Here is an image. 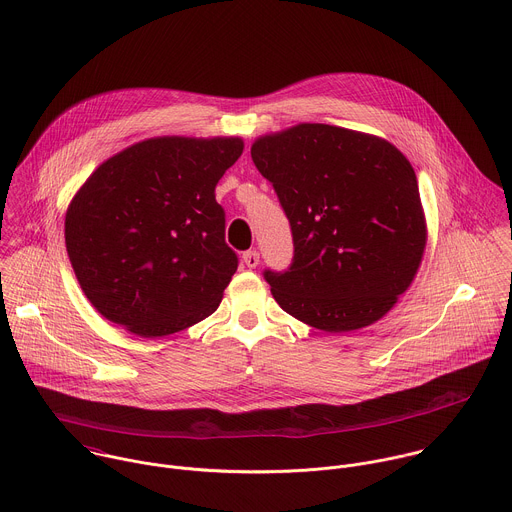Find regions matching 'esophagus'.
<instances>
[{"label": "esophagus", "mask_w": 512, "mask_h": 512, "mask_svg": "<svg viewBox=\"0 0 512 512\" xmlns=\"http://www.w3.org/2000/svg\"><path fill=\"white\" fill-rule=\"evenodd\" d=\"M243 263L249 267V269H255L259 265V253L257 251H247L243 253Z\"/></svg>", "instance_id": "1"}]
</instances>
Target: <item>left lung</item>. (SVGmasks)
<instances>
[{"instance_id":"obj_1","label":"left lung","mask_w":512,"mask_h":512,"mask_svg":"<svg viewBox=\"0 0 512 512\" xmlns=\"http://www.w3.org/2000/svg\"><path fill=\"white\" fill-rule=\"evenodd\" d=\"M291 223L293 263L265 271L275 301L325 333L373 325L421 265L427 221L417 175L387 139L299 123L251 145Z\"/></svg>"}]
</instances>
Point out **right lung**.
Wrapping results in <instances>:
<instances>
[{
    "instance_id": "right-lung-1",
    "label": "right lung",
    "mask_w": 512,
    "mask_h": 512,
    "mask_svg": "<svg viewBox=\"0 0 512 512\" xmlns=\"http://www.w3.org/2000/svg\"><path fill=\"white\" fill-rule=\"evenodd\" d=\"M241 137H151L103 161L65 213V247L89 303L155 339L209 317L237 271L215 201Z\"/></svg>"
}]
</instances>
